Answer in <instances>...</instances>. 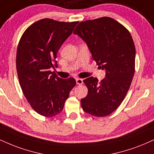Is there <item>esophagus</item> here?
<instances>
[{
	"label": "esophagus",
	"instance_id": "obj_1",
	"mask_svg": "<svg viewBox=\"0 0 154 154\" xmlns=\"http://www.w3.org/2000/svg\"><path fill=\"white\" fill-rule=\"evenodd\" d=\"M76 83L78 85H81L83 84V80L81 79H76Z\"/></svg>",
	"mask_w": 154,
	"mask_h": 154
}]
</instances>
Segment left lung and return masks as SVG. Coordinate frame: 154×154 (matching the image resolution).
<instances>
[{
	"instance_id": "left-lung-1",
	"label": "left lung",
	"mask_w": 154,
	"mask_h": 154,
	"mask_svg": "<svg viewBox=\"0 0 154 154\" xmlns=\"http://www.w3.org/2000/svg\"><path fill=\"white\" fill-rule=\"evenodd\" d=\"M73 33L86 43L93 59L106 70L100 83L93 76L83 80L88 94L81 100L82 109L96 117L109 116L122 103L134 78L136 48L131 35L109 17L81 22Z\"/></svg>"
}]
</instances>
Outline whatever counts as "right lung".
<instances>
[{
	"label": "right lung",
	"mask_w": 154,
	"mask_h": 154,
	"mask_svg": "<svg viewBox=\"0 0 154 154\" xmlns=\"http://www.w3.org/2000/svg\"><path fill=\"white\" fill-rule=\"evenodd\" d=\"M77 24L41 19L25 31L18 43L16 68L20 86L32 109L43 116L59 114L76 84L73 78L60 79L50 68L58 66L57 53Z\"/></svg>",
	"instance_id": "right-lung-1"
}]
</instances>
